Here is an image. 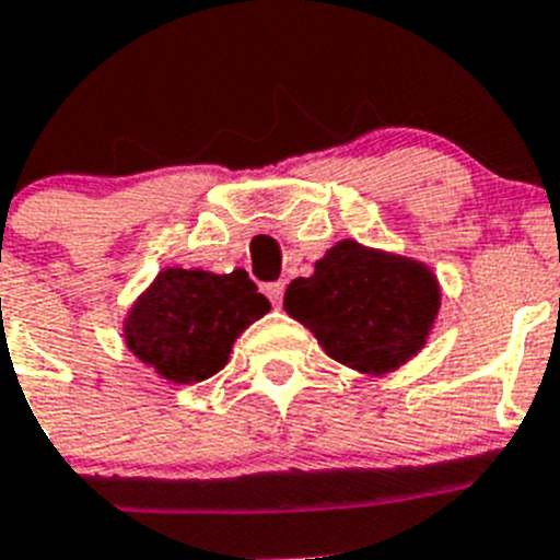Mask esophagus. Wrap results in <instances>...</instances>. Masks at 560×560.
I'll return each mask as SVG.
<instances>
[{"label": "esophagus", "mask_w": 560, "mask_h": 560, "mask_svg": "<svg viewBox=\"0 0 560 560\" xmlns=\"http://www.w3.org/2000/svg\"><path fill=\"white\" fill-rule=\"evenodd\" d=\"M283 291H285L283 280H277V283H266V285H264V294L269 296V300H271V303H275V305L283 303Z\"/></svg>", "instance_id": "1"}]
</instances>
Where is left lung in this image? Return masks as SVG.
<instances>
[{"mask_svg": "<svg viewBox=\"0 0 560 560\" xmlns=\"http://www.w3.org/2000/svg\"><path fill=\"white\" fill-rule=\"evenodd\" d=\"M283 308L300 319L330 359L389 373L418 353L440 308L432 271L341 241L316 264L314 277H296Z\"/></svg>", "mask_w": 560, "mask_h": 560, "instance_id": "obj_1", "label": "left lung"}]
</instances>
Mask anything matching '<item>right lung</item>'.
I'll return each mask as SVG.
<instances>
[{
	"mask_svg": "<svg viewBox=\"0 0 560 560\" xmlns=\"http://www.w3.org/2000/svg\"><path fill=\"white\" fill-rule=\"evenodd\" d=\"M266 311L269 300L244 269H165L131 308L126 341L167 381L192 384L219 373L241 330Z\"/></svg>",
	"mask_w": 560,
	"mask_h": 560,
	"instance_id": "1",
	"label": "right lung"
}]
</instances>
